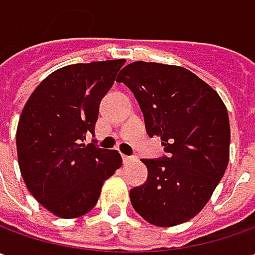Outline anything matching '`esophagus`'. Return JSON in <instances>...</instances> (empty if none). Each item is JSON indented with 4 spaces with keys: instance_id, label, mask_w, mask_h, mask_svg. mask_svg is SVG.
Listing matches in <instances>:
<instances>
[{
    "instance_id": "obj_1",
    "label": "esophagus",
    "mask_w": 255,
    "mask_h": 255,
    "mask_svg": "<svg viewBox=\"0 0 255 255\" xmlns=\"http://www.w3.org/2000/svg\"><path fill=\"white\" fill-rule=\"evenodd\" d=\"M123 161H124V163L131 162V161H134V156H129V155H123Z\"/></svg>"
}]
</instances>
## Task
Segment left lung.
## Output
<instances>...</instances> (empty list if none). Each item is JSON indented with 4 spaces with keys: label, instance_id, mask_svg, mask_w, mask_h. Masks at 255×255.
I'll list each match as a JSON object with an SVG mask.
<instances>
[{
    "label": "left lung",
    "instance_id": "obj_1",
    "mask_svg": "<svg viewBox=\"0 0 255 255\" xmlns=\"http://www.w3.org/2000/svg\"><path fill=\"white\" fill-rule=\"evenodd\" d=\"M119 83L134 93L149 136L168 156L141 159L144 185L129 190L131 205L148 223L172 227L206 206L223 178L230 155V123L223 100L206 82L180 66L134 62Z\"/></svg>",
    "mask_w": 255,
    "mask_h": 255
}]
</instances>
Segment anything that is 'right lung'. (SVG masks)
I'll list each match as a JSON object with an SVG mask.
<instances>
[{"mask_svg": "<svg viewBox=\"0 0 255 255\" xmlns=\"http://www.w3.org/2000/svg\"><path fill=\"white\" fill-rule=\"evenodd\" d=\"M124 59L77 63L43 79L23 107L16 128L18 163L32 196L62 219L86 215L101 186L123 163L116 149L84 144L94 135L101 99Z\"/></svg>", "mask_w": 255, "mask_h": 255, "instance_id": "add662e5", "label": "right lung"}]
</instances>
